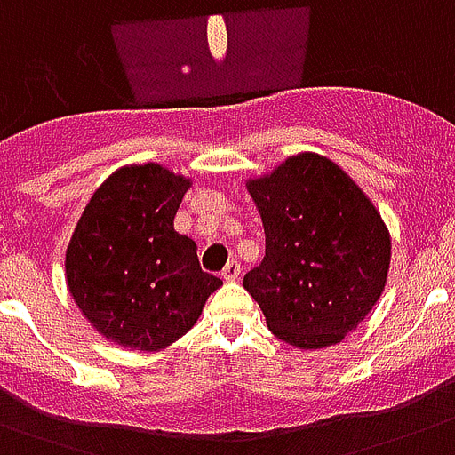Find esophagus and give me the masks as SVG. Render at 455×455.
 Wrapping results in <instances>:
<instances>
[{
    "mask_svg": "<svg viewBox=\"0 0 455 455\" xmlns=\"http://www.w3.org/2000/svg\"><path fill=\"white\" fill-rule=\"evenodd\" d=\"M221 278H224V281H238V278H241V264L235 262V259H231V262L224 267V271H221Z\"/></svg>",
    "mask_w": 455,
    "mask_h": 455,
    "instance_id": "1",
    "label": "esophagus"
}]
</instances>
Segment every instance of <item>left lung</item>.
<instances>
[{
    "label": "left lung",
    "mask_w": 455,
    "mask_h": 455,
    "mask_svg": "<svg viewBox=\"0 0 455 455\" xmlns=\"http://www.w3.org/2000/svg\"><path fill=\"white\" fill-rule=\"evenodd\" d=\"M245 186L267 250L243 288L288 345H338L387 283L392 241L380 212L339 164L318 153L291 156Z\"/></svg>",
    "instance_id": "obj_1"
}]
</instances>
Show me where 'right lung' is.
Here are the masks:
<instances>
[{
  "instance_id": "right-lung-1",
  "label": "right lung",
  "mask_w": 455,
  "mask_h": 455,
  "mask_svg": "<svg viewBox=\"0 0 455 455\" xmlns=\"http://www.w3.org/2000/svg\"><path fill=\"white\" fill-rule=\"evenodd\" d=\"M191 179L157 163L120 167L94 191L66 250L75 304L116 345L160 352L198 321L221 285L174 231Z\"/></svg>"
}]
</instances>
